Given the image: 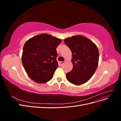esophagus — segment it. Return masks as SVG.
I'll return each instance as SVG.
<instances>
[{
    "mask_svg": "<svg viewBox=\"0 0 121 121\" xmlns=\"http://www.w3.org/2000/svg\"><path fill=\"white\" fill-rule=\"evenodd\" d=\"M65 61H60V65H63L64 64H65Z\"/></svg>",
    "mask_w": 121,
    "mask_h": 121,
    "instance_id": "esophagus-1",
    "label": "esophagus"
}]
</instances>
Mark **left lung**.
Wrapping results in <instances>:
<instances>
[{
    "label": "left lung",
    "instance_id": "8db88e82",
    "mask_svg": "<svg viewBox=\"0 0 121 121\" xmlns=\"http://www.w3.org/2000/svg\"><path fill=\"white\" fill-rule=\"evenodd\" d=\"M72 52L73 68L66 74L68 81L74 85L85 83L96 71L99 60L97 46L91 40L82 35L73 36L64 39Z\"/></svg>",
    "mask_w": 121,
    "mask_h": 121
}]
</instances>
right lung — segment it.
<instances>
[{
  "instance_id": "obj_1",
  "label": "right lung",
  "mask_w": 121,
  "mask_h": 121,
  "mask_svg": "<svg viewBox=\"0 0 121 121\" xmlns=\"http://www.w3.org/2000/svg\"><path fill=\"white\" fill-rule=\"evenodd\" d=\"M61 40L46 33L28 40L23 47L22 61L28 76L37 83L48 82L58 67L56 49Z\"/></svg>"
}]
</instances>
